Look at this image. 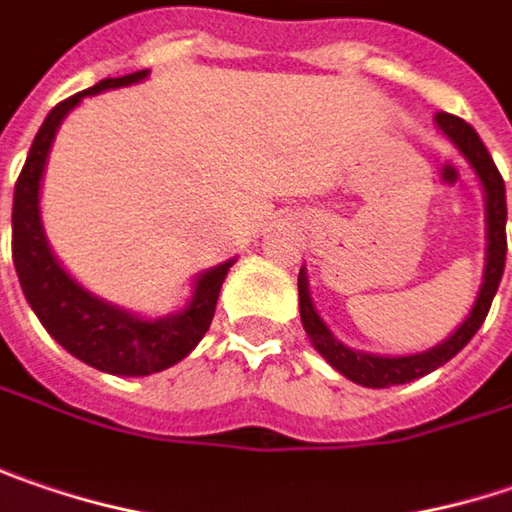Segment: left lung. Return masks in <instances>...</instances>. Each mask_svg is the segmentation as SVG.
<instances>
[{
    "label": "left lung",
    "mask_w": 512,
    "mask_h": 512,
    "mask_svg": "<svg viewBox=\"0 0 512 512\" xmlns=\"http://www.w3.org/2000/svg\"><path fill=\"white\" fill-rule=\"evenodd\" d=\"M440 133L449 138L472 170L478 173L484 194H487V266H484V284L478 289V298L464 318V324L432 350L423 353H411V356H376V353H365V350H353V347L342 345L330 327L321 321V316L313 307L310 298V286H307V272H298V307H301V324L310 336V342L318 353L356 385L365 388H388V385H403L411 379L432 374L440 365H446L458 350H464L466 342L478 333V327L484 324V318L490 313V304L496 298V289L504 275V257H507V196H504V179L498 173L496 162L490 156V150L484 147V141L478 133L466 124L464 118L449 115V112H437L435 115Z\"/></svg>",
    "instance_id": "obj_1"
}]
</instances>
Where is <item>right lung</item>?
Masks as SVG:
<instances>
[{"label": "right lung", "mask_w": 512, "mask_h": 512, "mask_svg": "<svg viewBox=\"0 0 512 512\" xmlns=\"http://www.w3.org/2000/svg\"><path fill=\"white\" fill-rule=\"evenodd\" d=\"M147 72H133L124 77H106L86 92L60 101L46 115L40 133L34 138L25 167L14 188V266L22 292L31 310L43 321L54 342L66 347L80 362L118 376L159 374L170 365L182 362L199 339L208 333L217 310L220 286L226 281L234 260L211 266L196 278L194 298L176 316L138 318L121 307H112L98 295L86 292L75 278L60 266L43 231L40 220V182L46 170L48 150L57 136L63 118L86 95H98L104 89H118L144 80Z\"/></svg>", "instance_id": "right-lung-1"}]
</instances>
